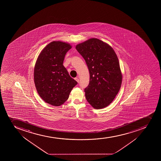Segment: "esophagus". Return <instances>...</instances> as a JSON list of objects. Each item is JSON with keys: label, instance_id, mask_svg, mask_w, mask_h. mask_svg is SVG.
Returning a JSON list of instances; mask_svg holds the SVG:
<instances>
[{"label": "esophagus", "instance_id": "34e87169", "mask_svg": "<svg viewBox=\"0 0 161 161\" xmlns=\"http://www.w3.org/2000/svg\"><path fill=\"white\" fill-rule=\"evenodd\" d=\"M75 80H76V82H79V78L78 77H76V78H75Z\"/></svg>", "mask_w": 161, "mask_h": 161}]
</instances>
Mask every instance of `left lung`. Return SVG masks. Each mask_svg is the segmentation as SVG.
Listing matches in <instances>:
<instances>
[{
    "label": "left lung",
    "mask_w": 161,
    "mask_h": 161,
    "mask_svg": "<svg viewBox=\"0 0 161 161\" xmlns=\"http://www.w3.org/2000/svg\"><path fill=\"white\" fill-rule=\"evenodd\" d=\"M75 48L89 71V84L85 89L86 100L96 109L108 107L118 94L122 81L116 53L110 45L97 38L89 39Z\"/></svg>",
    "instance_id": "left-lung-1"
}]
</instances>
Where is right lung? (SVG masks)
Listing matches in <instances>:
<instances>
[{
	"label": "right lung",
	"mask_w": 161,
	"mask_h": 161,
	"mask_svg": "<svg viewBox=\"0 0 161 161\" xmlns=\"http://www.w3.org/2000/svg\"><path fill=\"white\" fill-rule=\"evenodd\" d=\"M71 48L64 42H51L43 48L36 62L34 82L37 92L45 102L53 106L64 104L78 83L63 65L65 54Z\"/></svg>",
	"instance_id": "1"
}]
</instances>
